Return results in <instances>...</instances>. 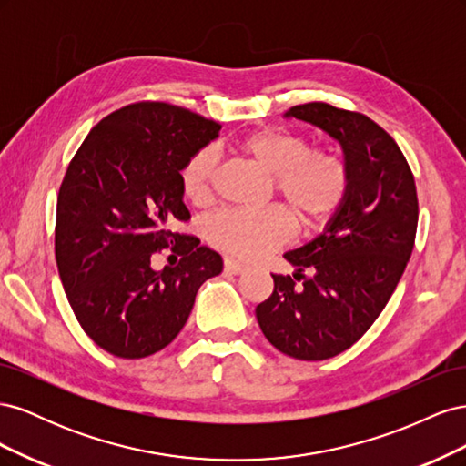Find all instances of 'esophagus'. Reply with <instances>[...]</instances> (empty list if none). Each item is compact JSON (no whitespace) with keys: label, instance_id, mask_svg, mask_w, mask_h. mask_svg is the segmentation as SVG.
Segmentation results:
<instances>
[{"label":"esophagus","instance_id":"34e87169","mask_svg":"<svg viewBox=\"0 0 466 466\" xmlns=\"http://www.w3.org/2000/svg\"><path fill=\"white\" fill-rule=\"evenodd\" d=\"M223 268H225V272H229V274H233V276H237V274H243V272L247 270V266H245V264L237 262V260H231V258H225Z\"/></svg>","mask_w":466,"mask_h":466}]
</instances>
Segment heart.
Wrapping results in <instances>:
<instances>
[{
    "mask_svg": "<svg viewBox=\"0 0 466 466\" xmlns=\"http://www.w3.org/2000/svg\"><path fill=\"white\" fill-rule=\"evenodd\" d=\"M235 151L255 163L274 182L278 198L305 228H319L342 206L348 194V168L330 149H311L301 134L262 128L235 142ZM218 157L211 149L194 153L180 171V188L194 206H206L214 192ZM208 238L241 258H257L293 235L281 209L221 211L206 223Z\"/></svg>",
    "mask_w": 466,
    "mask_h": 466,
    "instance_id": "obj_1",
    "label": "heart"
}]
</instances>
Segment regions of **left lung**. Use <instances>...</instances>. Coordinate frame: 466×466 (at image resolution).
Here are the masks:
<instances>
[{
    "label": "left lung",
    "mask_w": 466,
    "mask_h": 466,
    "mask_svg": "<svg viewBox=\"0 0 466 466\" xmlns=\"http://www.w3.org/2000/svg\"><path fill=\"white\" fill-rule=\"evenodd\" d=\"M286 118L340 144L350 185L322 233L286 252L295 274H272L257 319L281 354L320 361L356 344L390 299L414 248L418 196L400 147L371 118L327 103L293 106Z\"/></svg>",
    "instance_id": "obj_1"
}]
</instances>
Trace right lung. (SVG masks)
<instances>
[{
  "label": "right lung",
  "mask_w": 466,
  "mask_h": 466,
  "mask_svg": "<svg viewBox=\"0 0 466 466\" xmlns=\"http://www.w3.org/2000/svg\"><path fill=\"white\" fill-rule=\"evenodd\" d=\"M221 126L167 103H139L98 122L74 155L56 206V262L91 340L124 360L147 358L185 327L196 293L221 274L216 250L175 231L190 219L180 171ZM177 267L155 271L153 251Z\"/></svg>",
  "instance_id": "right-lung-1"
}]
</instances>
